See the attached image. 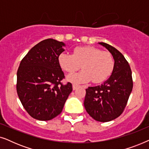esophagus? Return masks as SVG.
<instances>
[{
    "mask_svg": "<svg viewBox=\"0 0 149 149\" xmlns=\"http://www.w3.org/2000/svg\"><path fill=\"white\" fill-rule=\"evenodd\" d=\"M79 86V85H72V89L73 90H75V89H77V88H78Z\"/></svg>",
    "mask_w": 149,
    "mask_h": 149,
    "instance_id": "obj_1",
    "label": "esophagus"
}]
</instances>
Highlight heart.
Listing matches in <instances>:
<instances>
[{"mask_svg":"<svg viewBox=\"0 0 149 149\" xmlns=\"http://www.w3.org/2000/svg\"><path fill=\"white\" fill-rule=\"evenodd\" d=\"M58 62L69 74L78 70L81 66L83 70L67 77V80L74 83H88L91 80L94 83L103 82L111 76L115 66L110 53L91 46L77 47L72 55L62 53L58 56Z\"/></svg>","mask_w":149,"mask_h":149,"instance_id":"heart-1","label":"heart"}]
</instances>
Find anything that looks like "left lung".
Wrapping results in <instances>:
<instances>
[{"instance_id": "8db88e82", "label": "left lung", "mask_w": 149, "mask_h": 149, "mask_svg": "<svg viewBox=\"0 0 149 149\" xmlns=\"http://www.w3.org/2000/svg\"><path fill=\"white\" fill-rule=\"evenodd\" d=\"M113 56L115 66L111 77L102 84L86 89L84 107L95 121L108 122L119 117L133 88L132 70L123 54L105 42H98Z\"/></svg>"}]
</instances>
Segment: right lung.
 Listing matches in <instances>:
<instances>
[{
    "instance_id": "1",
    "label": "right lung",
    "mask_w": 149,
    "mask_h": 149,
    "mask_svg": "<svg viewBox=\"0 0 149 149\" xmlns=\"http://www.w3.org/2000/svg\"><path fill=\"white\" fill-rule=\"evenodd\" d=\"M66 44L53 38L34 46L20 63L17 72V92L23 107L34 119L49 121L62 113L72 91V84L63 85L64 74L58 56Z\"/></svg>"
}]
</instances>
